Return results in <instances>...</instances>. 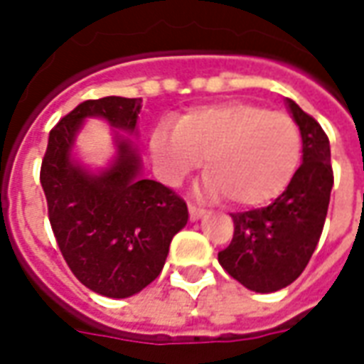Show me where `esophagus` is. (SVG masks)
Wrapping results in <instances>:
<instances>
[{
	"mask_svg": "<svg viewBox=\"0 0 364 364\" xmlns=\"http://www.w3.org/2000/svg\"><path fill=\"white\" fill-rule=\"evenodd\" d=\"M205 214H206V210L203 208V206H197V205H193V203H189L191 220H198V218H203Z\"/></svg>",
	"mask_w": 364,
	"mask_h": 364,
	"instance_id": "esophagus-1",
	"label": "esophagus"
}]
</instances>
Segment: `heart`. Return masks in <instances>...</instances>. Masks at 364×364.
I'll return each instance as SVG.
<instances>
[{
  "label": "heart",
  "mask_w": 364,
  "mask_h": 364,
  "mask_svg": "<svg viewBox=\"0 0 364 364\" xmlns=\"http://www.w3.org/2000/svg\"><path fill=\"white\" fill-rule=\"evenodd\" d=\"M159 177L179 183L203 164V191L236 205L259 206L281 195L296 173L302 140L294 120L244 101L191 109L177 124L161 122L150 140Z\"/></svg>",
  "instance_id": "obj_1"
}]
</instances>
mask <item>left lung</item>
<instances>
[{
	"label": "left lung",
	"mask_w": 364,
	"mask_h": 364,
	"mask_svg": "<svg viewBox=\"0 0 364 364\" xmlns=\"http://www.w3.org/2000/svg\"><path fill=\"white\" fill-rule=\"evenodd\" d=\"M287 107L302 136V166L271 205L232 214L234 237L218 253L230 277L255 292L284 289L304 271L320 242L333 187L328 136L292 99Z\"/></svg>",
	"instance_id": "8db88e82"
}]
</instances>
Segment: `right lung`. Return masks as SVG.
I'll use <instances>...</instances> for the list:
<instances>
[{
	"instance_id": "1",
	"label": "right lung",
	"mask_w": 364,
	"mask_h": 364,
	"mask_svg": "<svg viewBox=\"0 0 364 364\" xmlns=\"http://www.w3.org/2000/svg\"><path fill=\"white\" fill-rule=\"evenodd\" d=\"M142 99H90L50 130L41 167L52 232L68 267L87 289L128 298L164 269L169 244L189 220L175 191L144 179L142 159L130 140L114 134L117 158L99 173L72 158L85 119H105L134 134Z\"/></svg>"
}]
</instances>
